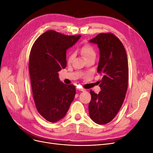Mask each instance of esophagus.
<instances>
[{"label": "esophagus", "mask_w": 153, "mask_h": 153, "mask_svg": "<svg viewBox=\"0 0 153 153\" xmlns=\"http://www.w3.org/2000/svg\"><path fill=\"white\" fill-rule=\"evenodd\" d=\"M77 90L80 91H85V89H83V88H77Z\"/></svg>", "instance_id": "1"}]
</instances>
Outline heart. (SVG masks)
I'll return each mask as SVG.
<instances>
[{
    "instance_id": "b5f03b06",
    "label": "heart",
    "mask_w": 153,
    "mask_h": 153,
    "mask_svg": "<svg viewBox=\"0 0 153 153\" xmlns=\"http://www.w3.org/2000/svg\"><path fill=\"white\" fill-rule=\"evenodd\" d=\"M80 53L82 56L85 59V60L91 57L95 56L96 55L94 48L89 45H85L84 46H83L80 49ZM73 57H74V54L71 53L68 57V61L71 62L73 60Z\"/></svg>"
}]
</instances>
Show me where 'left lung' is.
<instances>
[{
  "instance_id": "obj_1",
  "label": "left lung",
  "mask_w": 153,
  "mask_h": 153,
  "mask_svg": "<svg viewBox=\"0 0 153 153\" xmlns=\"http://www.w3.org/2000/svg\"><path fill=\"white\" fill-rule=\"evenodd\" d=\"M89 42L99 48L97 71L103 75L99 94L90 92L89 116L96 124H105L115 117L126 96L128 84L127 55L121 41L112 33L99 34Z\"/></svg>"
}]
</instances>
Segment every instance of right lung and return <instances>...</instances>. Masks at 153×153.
<instances>
[{"label": "right lung", "mask_w": 153, "mask_h": 153, "mask_svg": "<svg viewBox=\"0 0 153 153\" xmlns=\"http://www.w3.org/2000/svg\"><path fill=\"white\" fill-rule=\"evenodd\" d=\"M80 37L48 30L32 47L29 70L32 94L38 112L49 122L65 116L75 98V87L64 84L58 72L66 67V50Z\"/></svg>", "instance_id": "add662e5"}]
</instances>
